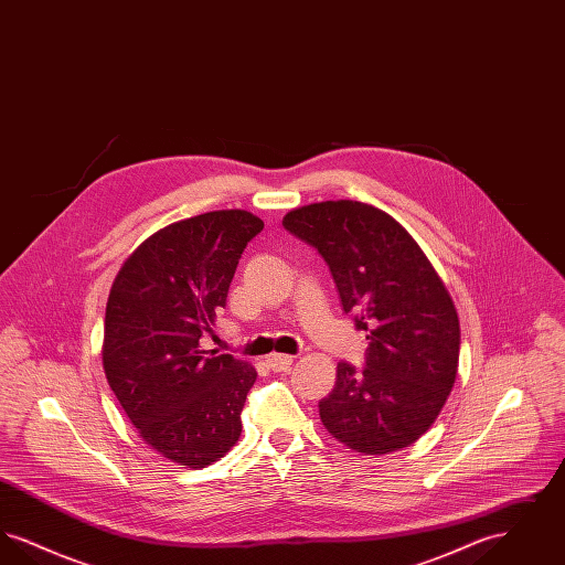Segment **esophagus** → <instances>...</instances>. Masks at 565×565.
<instances>
[{
    "label": "esophagus",
    "instance_id": "1",
    "mask_svg": "<svg viewBox=\"0 0 565 565\" xmlns=\"http://www.w3.org/2000/svg\"><path fill=\"white\" fill-rule=\"evenodd\" d=\"M267 366L273 373H286L292 366V355L286 353H270L267 358Z\"/></svg>",
    "mask_w": 565,
    "mask_h": 565
}]
</instances>
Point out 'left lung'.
Masks as SVG:
<instances>
[{
  "label": "left lung",
  "mask_w": 565,
  "mask_h": 565,
  "mask_svg": "<svg viewBox=\"0 0 565 565\" xmlns=\"http://www.w3.org/2000/svg\"><path fill=\"white\" fill-rule=\"evenodd\" d=\"M284 228L318 249L369 341L364 369L339 362L334 390L320 401L326 430L366 456L413 445L456 383L459 320L440 277L403 226L366 203L305 205Z\"/></svg>",
  "instance_id": "1"
}]
</instances>
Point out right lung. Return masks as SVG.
I'll list each match as a JSON object with an SVG mask.
<instances>
[{
	"mask_svg": "<svg viewBox=\"0 0 565 565\" xmlns=\"http://www.w3.org/2000/svg\"><path fill=\"white\" fill-rule=\"evenodd\" d=\"M263 228L243 210L194 215L148 237L114 279L104 332L109 387L139 436L180 466L205 468L242 436L256 371L199 341Z\"/></svg>",
	"mask_w": 565,
	"mask_h": 565,
	"instance_id": "1",
	"label": "right lung"
}]
</instances>
